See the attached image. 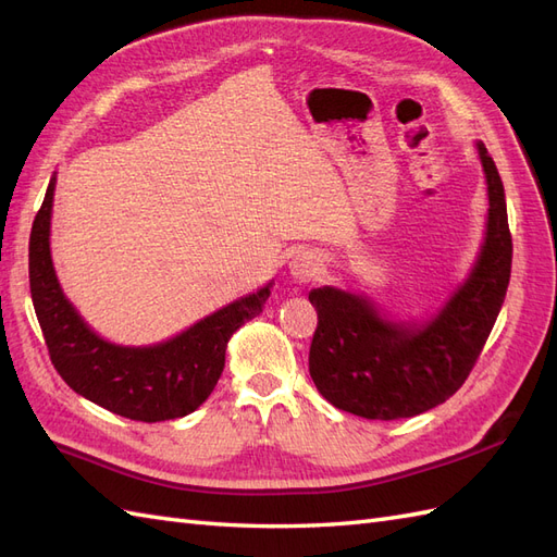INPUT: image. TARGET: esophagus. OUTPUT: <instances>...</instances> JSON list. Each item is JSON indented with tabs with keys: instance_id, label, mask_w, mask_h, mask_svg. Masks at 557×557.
I'll return each instance as SVG.
<instances>
[{
	"instance_id": "1",
	"label": "esophagus",
	"mask_w": 557,
	"mask_h": 557,
	"mask_svg": "<svg viewBox=\"0 0 557 557\" xmlns=\"http://www.w3.org/2000/svg\"><path fill=\"white\" fill-rule=\"evenodd\" d=\"M290 274L297 278V281H313L318 278L320 274V262L315 256H309V252H301V256H297L290 264Z\"/></svg>"
}]
</instances>
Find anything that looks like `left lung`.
Returning a JSON list of instances; mask_svg holds the SVG:
<instances>
[{
  "instance_id": "8db88e82",
  "label": "left lung",
  "mask_w": 557,
  "mask_h": 557,
  "mask_svg": "<svg viewBox=\"0 0 557 557\" xmlns=\"http://www.w3.org/2000/svg\"><path fill=\"white\" fill-rule=\"evenodd\" d=\"M479 156L491 199L485 244L474 272L430 325H395L350 293H309L318 313L309 372L336 409L369 420L411 418L453 397L474 369L504 305L513 252L499 172L483 144Z\"/></svg>"
}]
</instances>
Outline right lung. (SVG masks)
<instances>
[{"instance_id":"add662e5","label":"right lung","mask_w":557,"mask_h":557,"mask_svg":"<svg viewBox=\"0 0 557 557\" xmlns=\"http://www.w3.org/2000/svg\"><path fill=\"white\" fill-rule=\"evenodd\" d=\"M53 190L50 181L29 234V290L50 362L74 393L123 418L158 423L193 413L223 374L230 336L262 311L269 285L166 344L113 346L83 323L60 290L48 246Z\"/></svg>"}]
</instances>
